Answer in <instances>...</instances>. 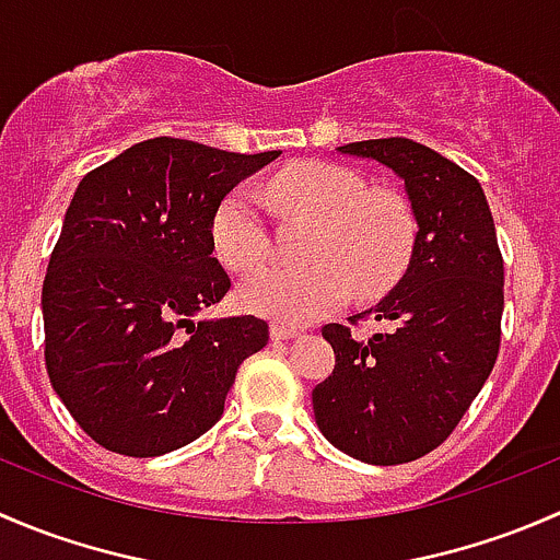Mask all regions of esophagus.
<instances>
[{
  "instance_id": "obj_1",
  "label": "esophagus",
  "mask_w": 560,
  "mask_h": 560,
  "mask_svg": "<svg viewBox=\"0 0 560 560\" xmlns=\"http://www.w3.org/2000/svg\"><path fill=\"white\" fill-rule=\"evenodd\" d=\"M301 332V327L287 325V322H273V325H270V336H273L276 341H279V338H298Z\"/></svg>"
}]
</instances>
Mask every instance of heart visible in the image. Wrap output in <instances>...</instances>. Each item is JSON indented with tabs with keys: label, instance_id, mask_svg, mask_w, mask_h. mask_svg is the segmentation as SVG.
Wrapping results in <instances>:
<instances>
[{
	"label": "heart",
	"instance_id": "obj_1",
	"mask_svg": "<svg viewBox=\"0 0 560 560\" xmlns=\"http://www.w3.org/2000/svg\"><path fill=\"white\" fill-rule=\"evenodd\" d=\"M265 200L316 222L306 246L314 262L270 265L248 276L241 303L279 322H312L347 298L349 287L374 295L400 276L415 246V217L398 191L369 189V180L336 162H298L262 184ZM213 254L235 273L257 268L270 252L262 202L246 186L219 202L211 222Z\"/></svg>",
	"mask_w": 560,
	"mask_h": 560
}]
</instances>
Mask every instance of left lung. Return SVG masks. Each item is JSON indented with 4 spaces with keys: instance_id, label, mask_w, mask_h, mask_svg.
Instances as JSON below:
<instances>
[{
    "instance_id": "left-lung-1",
    "label": "left lung",
    "mask_w": 560,
    "mask_h": 560,
    "mask_svg": "<svg viewBox=\"0 0 560 560\" xmlns=\"http://www.w3.org/2000/svg\"><path fill=\"white\" fill-rule=\"evenodd\" d=\"M341 154L385 165L404 180L417 222L409 268L369 312L385 330L354 338L325 325L336 369L314 387L322 436L374 466L436 450L499 358L504 259L488 200L474 175L409 138L360 140Z\"/></svg>"
}]
</instances>
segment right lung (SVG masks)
Returning a JSON list of instances; mask_svg holds the SVG:
<instances>
[{"mask_svg": "<svg viewBox=\"0 0 560 560\" xmlns=\"http://www.w3.org/2000/svg\"><path fill=\"white\" fill-rule=\"evenodd\" d=\"M279 154L154 138L78 184L43 281L45 369L100 447L156 457L195 442L268 343L252 314L191 316L230 290L211 246L219 202Z\"/></svg>", "mask_w": 560, "mask_h": 560, "instance_id": "obj_1", "label": "right lung"}]
</instances>
